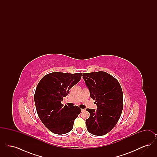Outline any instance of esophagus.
<instances>
[{
    "label": "esophagus",
    "instance_id": "34e87169",
    "mask_svg": "<svg viewBox=\"0 0 157 157\" xmlns=\"http://www.w3.org/2000/svg\"><path fill=\"white\" fill-rule=\"evenodd\" d=\"M85 111V109H81V112H83V111Z\"/></svg>",
    "mask_w": 157,
    "mask_h": 157
}]
</instances>
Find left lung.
Returning <instances> with one entry per match:
<instances>
[{
    "label": "left lung",
    "instance_id": "left-lung-1",
    "mask_svg": "<svg viewBox=\"0 0 157 157\" xmlns=\"http://www.w3.org/2000/svg\"><path fill=\"white\" fill-rule=\"evenodd\" d=\"M83 79L95 100L97 110L90 112L86 125L88 132L97 136L108 133L116 125L123 109V93L120 83L112 75L103 71L83 73Z\"/></svg>",
    "mask_w": 157,
    "mask_h": 157
}]
</instances>
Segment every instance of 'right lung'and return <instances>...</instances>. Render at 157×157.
Masks as SVG:
<instances>
[{
  "mask_svg": "<svg viewBox=\"0 0 157 157\" xmlns=\"http://www.w3.org/2000/svg\"><path fill=\"white\" fill-rule=\"evenodd\" d=\"M82 74L52 72L44 76L37 84L34 95L37 115L45 127L55 134L70 132L81 113L79 107L63 106L61 101L80 81Z\"/></svg>",
  "mask_w": 157,
  "mask_h": 157,
  "instance_id": "add662e5",
  "label": "right lung"
}]
</instances>
